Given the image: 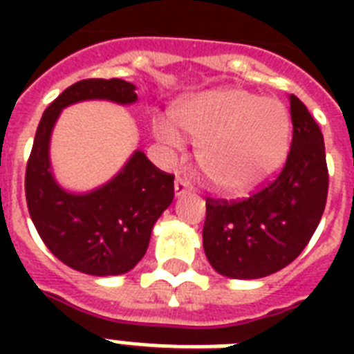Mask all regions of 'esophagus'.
<instances>
[{
	"instance_id": "1",
	"label": "esophagus",
	"mask_w": 354,
	"mask_h": 354,
	"mask_svg": "<svg viewBox=\"0 0 354 354\" xmlns=\"http://www.w3.org/2000/svg\"><path fill=\"white\" fill-rule=\"evenodd\" d=\"M174 185H176V189L185 187V185H187V178H185V176H180V174H178V176H176V182H174Z\"/></svg>"
}]
</instances>
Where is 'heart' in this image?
I'll list each match as a JSON object with an SVG mask.
<instances>
[{"mask_svg":"<svg viewBox=\"0 0 354 354\" xmlns=\"http://www.w3.org/2000/svg\"><path fill=\"white\" fill-rule=\"evenodd\" d=\"M205 180H207V182H213V176H211V174H207V172H205Z\"/></svg>","mask_w":354,"mask_h":354,"instance_id":"obj_1","label":"heart"}]
</instances>
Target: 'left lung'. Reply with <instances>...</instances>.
I'll return each mask as SVG.
<instances>
[{"label":"left lung","instance_id":"1","mask_svg":"<svg viewBox=\"0 0 354 354\" xmlns=\"http://www.w3.org/2000/svg\"><path fill=\"white\" fill-rule=\"evenodd\" d=\"M84 101L133 104L136 86L122 79H88L64 90L36 128L25 171V198L41 241L69 268L88 275L127 274L143 259L150 233L174 198V178L133 150L121 171L99 187L75 193L58 183L51 136L64 108Z\"/></svg>","mask_w":354,"mask_h":354}]
</instances>
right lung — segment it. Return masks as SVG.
<instances>
[{
    "instance_id": "1",
    "label": "right lung",
    "mask_w": 354,
    "mask_h": 354,
    "mask_svg": "<svg viewBox=\"0 0 354 354\" xmlns=\"http://www.w3.org/2000/svg\"><path fill=\"white\" fill-rule=\"evenodd\" d=\"M290 115L294 133L281 171H270L272 160L263 150L227 161L222 178L252 191L242 200L207 204L204 252L221 275L259 279L279 272L303 252L322 221L329 187L324 136L305 106L299 104ZM246 124V110L230 108L213 141L221 150L232 149Z\"/></svg>"
}]
</instances>
